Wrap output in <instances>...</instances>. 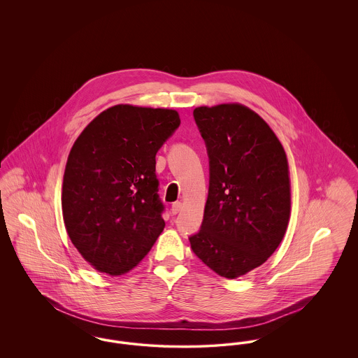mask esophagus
I'll return each instance as SVG.
<instances>
[{
	"mask_svg": "<svg viewBox=\"0 0 358 358\" xmlns=\"http://www.w3.org/2000/svg\"><path fill=\"white\" fill-rule=\"evenodd\" d=\"M181 209H182V203L177 201V203H173V204H171V212L173 215H177Z\"/></svg>",
	"mask_w": 358,
	"mask_h": 358,
	"instance_id": "obj_1",
	"label": "esophagus"
}]
</instances>
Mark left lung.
<instances>
[{
    "instance_id": "obj_1",
    "label": "left lung",
    "mask_w": 358,
    "mask_h": 358,
    "mask_svg": "<svg viewBox=\"0 0 358 358\" xmlns=\"http://www.w3.org/2000/svg\"><path fill=\"white\" fill-rule=\"evenodd\" d=\"M209 157V190L193 252L236 279L262 266L286 234L291 212L287 155L273 129L240 103L193 111Z\"/></svg>"
}]
</instances>
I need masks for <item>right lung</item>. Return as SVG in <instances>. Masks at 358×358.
Returning <instances> with one entry per match:
<instances>
[{
	"label": "right lung",
	"mask_w": 358,
	"mask_h": 358,
	"mask_svg": "<svg viewBox=\"0 0 358 358\" xmlns=\"http://www.w3.org/2000/svg\"><path fill=\"white\" fill-rule=\"evenodd\" d=\"M180 123L176 110L117 104L76 138L63 177V219L96 271L129 273L164 231L155 154Z\"/></svg>",
	"instance_id": "add662e5"
}]
</instances>
